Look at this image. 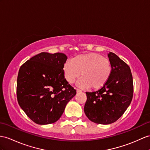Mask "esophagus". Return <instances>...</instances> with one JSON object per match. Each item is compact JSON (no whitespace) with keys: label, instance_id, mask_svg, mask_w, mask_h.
Listing matches in <instances>:
<instances>
[{"label":"esophagus","instance_id":"34e87169","mask_svg":"<svg viewBox=\"0 0 150 150\" xmlns=\"http://www.w3.org/2000/svg\"><path fill=\"white\" fill-rule=\"evenodd\" d=\"M76 91H77V92H78V93H79V92H82V91H81V90H79V89H77V90H76Z\"/></svg>","mask_w":150,"mask_h":150}]
</instances>
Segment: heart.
<instances>
[{"label": "heart", "mask_w": 150, "mask_h": 150, "mask_svg": "<svg viewBox=\"0 0 150 150\" xmlns=\"http://www.w3.org/2000/svg\"><path fill=\"white\" fill-rule=\"evenodd\" d=\"M63 72L69 83H74L81 75L78 85L97 90L105 85L110 78L112 67L106 58L95 53L79 54L65 62Z\"/></svg>", "instance_id": "b5f03b06"}]
</instances>
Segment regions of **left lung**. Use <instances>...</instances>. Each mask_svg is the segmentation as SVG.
Listing matches in <instances>:
<instances>
[{
	"label": "left lung",
	"mask_w": 150,
	"mask_h": 150,
	"mask_svg": "<svg viewBox=\"0 0 150 150\" xmlns=\"http://www.w3.org/2000/svg\"><path fill=\"white\" fill-rule=\"evenodd\" d=\"M112 72L105 85L96 92H86L84 108L90 121L108 125L118 120L132 101L133 78L130 69L125 62L112 52L108 54Z\"/></svg>",
	"instance_id": "obj_1"
}]
</instances>
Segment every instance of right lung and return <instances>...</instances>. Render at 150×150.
Returning a JSON list of instances; mask_svg holds the SVG:
<instances>
[{"mask_svg":"<svg viewBox=\"0 0 150 150\" xmlns=\"http://www.w3.org/2000/svg\"><path fill=\"white\" fill-rule=\"evenodd\" d=\"M67 59L64 53L42 52L20 68L17 78L18 103L28 117L39 125L57 122L76 90L64 77Z\"/></svg>","mask_w":150,"mask_h":150,"instance_id":"add662e5","label":"right lung"}]
</instances>
